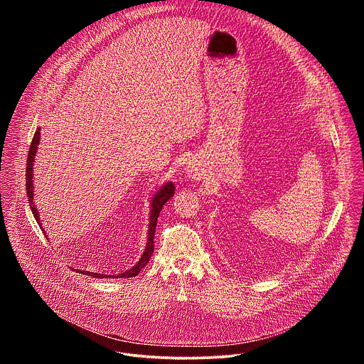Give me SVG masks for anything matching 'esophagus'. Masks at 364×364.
I'll return each mask as SVG.
<instances>
[{
    "label": "esophagus",
    "mask_w": 364,
    "mask_h": 364,
    "mask_svg": "<svg viewBox=\"0 0 364 364\" xmlns=\"http://www.w3.org/2000/svg\"><path fill=\"white\" fill-rule=\"evenodd\" d=\"M186 171H187L188 177H191V178L198 180V178H201V177H203V171H201L197 166H194V164H191V163L186 167Z\"/></svg>",
    "instance_id": "obj_1"
}]
</instances>
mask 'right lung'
<instances>
[{
	"label": "right lung",
	"instance_id": "right-lung-1",
	"mask_svg": "<svg viewBox=\"0 0 364 364\" xmlns=\"http://www.w3.org/2000/svg\"><path fill=\"white\" fill-rule=\"evenodd\" d=\"M38 144H40V128L36 129V134L33 136V141H31V145H30V151H28V157H27V168H26V188H27V197H28V203H30V209L33 212V216L36 218L40 229L43 230L46 239L47 235L44 232V229L41 228V223H40V216H38V212L36 209V204L33 201V197H34V186H33V164H34V160H36V152H37V148H38ZM174 196V184L171 181L166 183L157 193L154 194V197H151V212H149V225H148V239H146V246L144 249V253L142 256L139 257V261L132 267L129 268L128 271L122 272V274H118V275H105V274H96V272H89V271H80V274L83 275H87V277H92V278H132V277H136L141 269L149 262V257L154 252V233H155V228H157V220H159V216H160V212L164 207V204ZM79 272V271H77Z\"/></svg>",
	"mask_w": 364,
	"mask_h": 364
}]
</instances>
